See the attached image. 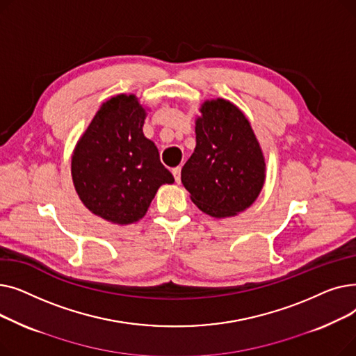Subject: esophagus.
<instances>
[{
	"label": "esophagus",
	"instance_id": "34e87169",
	"mask_svg": "<svg viewBox=\"0 0 356 356\" xmlns=\"http://www.w3.org/2000/svg\"><path fill=\"white\" fill-rule=\"evenodd\" d=\"M180 172H181L180 167H175L173 170H172V173H173V176H175V180H176L177 183L180 181Z\"/></svg>",
	"mask_w": 356,
	"mask_h": 356
}]
</instances>
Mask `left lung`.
I'll return each instance as SVG.
<instances>
[{"label":"left lung","mask_w":356,"mask_h":356,"mask_svg":"<svg viewBox=\"0 0 356 356\" xmlns=\"http://www.w3.org/2000/svg\"><path fill=\"white\" fill-rule=\"evenodd\" d=\"M196 148L181 183L196 207L215 218L245 211L263 189L266 163L245 115L225 99L202 105Z\"/></svg>","instance_id":"8db88e82"}]
</instances>
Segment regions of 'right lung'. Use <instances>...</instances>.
<instances>
[{
  "label": "right lung",
  "instance_id": "obj_1",
  "mask_svg": "<svg viewBox=\"0 0 356 356\" xmlns=\"http://www.w3.org/2000/svg\"><path fill=\"white\" fill-rule=\"evenodd\" d=\"M145 112L134 95L106 101L72 157V177L85 207L109 222L143 218L157 189L173 183L159 149L144 137Z\"/></svg>",
  "mask_w": 356,
  "mask_h": 356
}]
</instances>
